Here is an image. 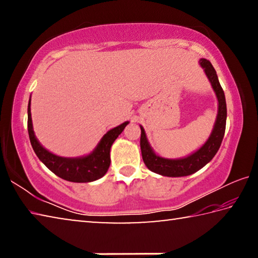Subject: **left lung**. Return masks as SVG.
Instances as JSON below:
<instances>
[{
    "label": "left lung",
    "instance_id": "left-lung-1",
    "mask_svg": "<svg viewBox=\"0 0 258 258\" xmlns=\"http://www.w3.org/2000/svg\"><path fill=\"white\" fill-rule=\"evenodd\" d=\"M200 64L205 69V73L211 81L214 91L218 100V113L215 126L212 132V135L207 140V142L200 148L195 154L182 159H165L157 156L151 150L149 143L147 141L145 130L141 127V138H140V147H141L142 159L151 172L164 176H186L199 171L205 165L213 159L221 147L222 140H223L226 125V102L224 91L218 82L216 72L212 66L211 61L207 59L200 60Z\"/></svg>",
    "mask_w": 258,
    "mask_h": 258
}]
</instances>
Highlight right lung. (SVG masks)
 Masks as SVG:
<instances>
[{"label":"right lung","mask_w":258,"mask_h":258,"mask_svg":"<svg viewBox=\"0 0 258 258\" xmlns=\"http://www.w3.org/2000/svg\"><path fill=\"white\" fill-rule=\"evenodd\" d=\"M127 124L128 121H125L121 125L109 131L107 134H104L97 149L91 155L82 157V158H63V157L51 154L38 143L33 131L32 117H30V100L28 103L27 127L30 143H32L35 154L51 172H53L56 176L69 182L86 183L102 177L110 166L111 145L118 138V135L123 132Z\"/></svg>","instance_id":"1"}]
</instances>
